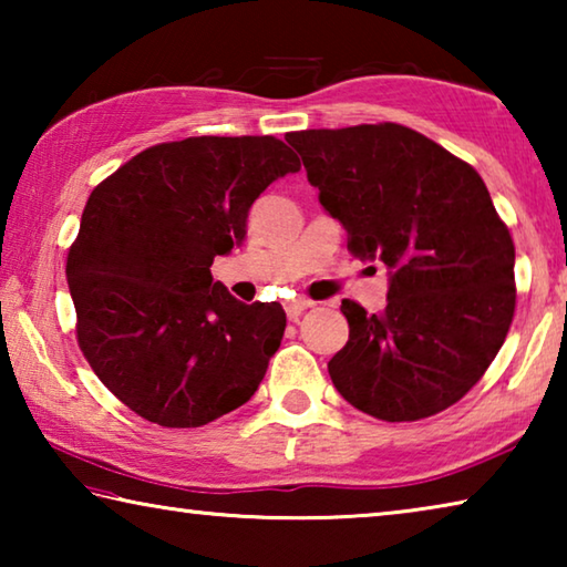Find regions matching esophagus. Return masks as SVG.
<instances>
[{
  "mask_svg": "<svg viewBox=\"0 0 567 567\" xmlns=\"http://www.w3.org/2000/svg\"><path fill=\"white\" fill-rule=\"evenodd\" d=\"M310 305H312L310 300H290V302H285V312H287V318H290V320H297V318H300V315H302Z\"/></svg>",
  "mask_w": 567,
  "mask_h": 567,
  "instance_id": "34e87169",
  "label": "esophagus"
}]
</instances>
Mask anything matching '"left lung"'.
Listing matches in <instances>:
<instances>
[{"mask_svg": "<svg viewBox=\"0 0 567 567\" xmlns=\"http://www.w3.org/2000/svg\"><path fill=\"white\" fill-rule=\"evenodd\" d=\"M285 140L348 229L350 252L390 272L382 312L342 300L350 340L328 362L332 385L388 422L455 405L491 368L515 312V245L483 177L395 122Z\"/></svg>", "mask_w": 567, "mask_h": 567, "instance_id": "8db88e82", "label": "left lung"}]
</instances>
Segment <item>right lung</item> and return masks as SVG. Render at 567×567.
<instances>
[{
	"label": "right lung",
	"mask_w": 567,
	"mask_h": 567,
	"mask_svg": "<svg viewBox=\"0 0 567 567\" xmlns=\"http://www.w3.org/2000/svg\"><path fill=\"white\" fill-rule=\"evenodd\" d=\"M300 169L282 140L162 142L84 205L66 255L76 342L94 375L162 427H199L255 395L285 334L277 302L245 305L213 282L267 185Z\"/></svg>",
	"instance_id": "add662e5"
}]
</instances>
